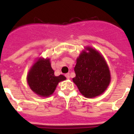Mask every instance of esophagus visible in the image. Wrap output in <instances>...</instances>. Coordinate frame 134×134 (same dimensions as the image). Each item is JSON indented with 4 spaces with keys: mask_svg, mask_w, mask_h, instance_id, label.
<instances>
[{
    "mask_svg": "<svg viewBox=\"0 0 134 134\" xmlns=\"http://www.w3.org/2000/svg\"><path fill=\"white\" fill-rule=\"evenodd\" d=\"M65 76H66V78H67V79H69V77H70V76H69V73L66 74H65Z\"/></svg>",
    "mask_w": 134,
    "mask_h": 134,
    "instance_id": "esophagus-1",
    "label": "esophagus"
}]
</instances>
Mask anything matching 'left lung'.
Listing matches in <instances>:
<instances>
[{
	"mask_svg": "<svg viewBox=\"0 0 134 134\" xmlns=\"http://www.w3.org/2000/svg\"><path fill=\"white\" fill-rule=\"evenodd\" d=\"M76 60L74 83L87 98H93L104 92L110 81V71L106 61L97 51L88 47Z\"/></svg>",
	"mask_w": 134,
	"mask_h": 134,
	"instance_id": "1",
	"label": "left lung"
}]
</instances>
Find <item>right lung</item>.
Returning a JSON list of instances; mask_svg holds the SVG:
<instances>
[{"mask_svg": "<svg viewBox=\"0 0 134 134\" xmlns=\"http://www.w3.org/2000/svg\"><path fill=\"white\" fill-rule=\"evenodd\" d=\"M66 79L65 76H55L51 68L49 59L40 58L35 63L27 76L30 89L42 97H48L53 93L60 81Z\"/></svg>", "mask_w": 134, "mask_h": 134, "instance_id": "obj_1", "label": "right lung"}]
</instances>
